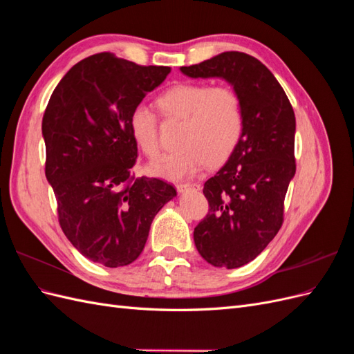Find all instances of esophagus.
I'll use <instances>...</instances> for the list:
<instances>
[{
	"mask_svg": "<svg viewBox=\"0 0 354 354\" xmlns=\"http://www.w3.org/2000/svg\"><path fill=\"white\" fill-rule=\"evenodd\" d=\"M199 189H201L199 183H180V185H177V190L180 192V194H183V192H186V190H199Z\"/></svg>",
	"mask_w": 354,
	"mask_h": 354,
	"instance_id": "1",
	"label": "esophagus"
}]
</instances>
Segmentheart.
Returning a JSON list of instances; mask_svg holds the SVG:
<instances>
[{
  "mask_svg": "<svg viewBox=\"0 0 354 354\" xmlns=\"http://www.w3.org/2000/svg\"><path fill=\"white\" fill-rule=\"evenodd\" d=\"M160 112L168 120L183 121L176 151L156 159L153 174L178 180L195 176L208 164H218L238 146L245 125L243 104L236 90L208 82H180L158 97ZM133 140L140 151L153 158L159 152L158 116L145 103L136 104L130 120Z\"/></svg>",
  "mask_w": 354,
  "mask_h": 354,
  "instance_id": "obj_1",
  "label": "heart"
}]
</instances>
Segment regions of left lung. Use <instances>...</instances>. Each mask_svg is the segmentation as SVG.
<instances>
[{
	"instance_id": "8db88e82",
	"label": "left lung",
	"mask_w": 354,
	"mask_h": 354,
	"mask_svg": "<svg viewBox=\"0 0 354 354\" xmlns=\"http://www.w3.org/2000/svg\"><path fill=\"white\" fill-rule=\"evenodd\" d=\"M180 69L192 78L226 80L242 99V137L203 185L209 208L194 232L202 259L236 269L261 254L282 227L285 195L295 174L294 109L273 73L246 53L224 51Z\"/></svg>"
}]
</instances>
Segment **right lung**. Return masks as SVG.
Instances as JSON below:
<instances>
[{"mask_svg": "<svg viewBox=\"0 0 354 354\" xmlns=\"http://www.w3.org/2000/svg\"><path fill=\"white\" fill-rule=\"evenodd\" d=\"M171 72L97 53L78 62L53 91L42 116L46 177L59 224L85 259L127 266L177 192L155 177L136 178L130 113Z\"/></svg>", "mask_w": 354, "mask_h": 354, "instance_id": "1", "label": "right lung"}]
</instances>
